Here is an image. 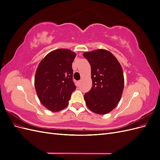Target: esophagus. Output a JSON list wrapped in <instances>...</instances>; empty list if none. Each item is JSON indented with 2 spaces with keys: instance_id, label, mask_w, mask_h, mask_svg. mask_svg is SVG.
I'll list each match as a JSON object with an SVG mask.
<instances>
[{
  "instance_id": "34e87169",
  "label": "esophagus",
  "mask_w": 160,
  "mask_h": 160,
  "mask_svg": "<svg viewBox=\"0 0 160 160\" xmlns=\"http://www.w3.org/2000/svg\"><path fill=\"white\" fill-rule=\"evenodd\" d=\"M77 85L80 86V85H81V81L80 80V81H77Z\"/></svg>"
}]
</instances>
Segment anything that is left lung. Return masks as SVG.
<instances>
[{
	"instance_id": "1",
	"label": "left lung",
	"mask_w": 160,
	"mask_h": 160,
	"mask_svg": "<svg viewBox=\"0 0 160 160\" xmlns=\"http://www.w3.org/2000/svg\"><path fill=\"white\" fill-rule=\"evenodd\" d=\"M91 68L93 84L84 95L88 108L103 115L112 111L119 102L124 88L122 67L108 51L99 49L83 53Z\"/></svg>"
}]
</instances>
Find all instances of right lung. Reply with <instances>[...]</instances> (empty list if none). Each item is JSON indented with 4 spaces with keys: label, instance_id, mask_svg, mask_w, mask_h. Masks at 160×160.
Segmentation results:
<instances>
[{
    "label": "right lung",
    "instance_id": "add662e5",
    "mask_svg": "<svg viewBox=\"0 0 160 160\" xmlns=\"http://www.w3.org/2000/svg\"><path fill=\"white\" fill-rule=\"evenodd\" d=\"M76 54L67 49L49 52L38 65L35 87L41 103L52 111L65 108L76 86L72 81V63Z\"/></svg>",
    "mask_w": 160,
    "mask_h": 160
}]
</instances>
